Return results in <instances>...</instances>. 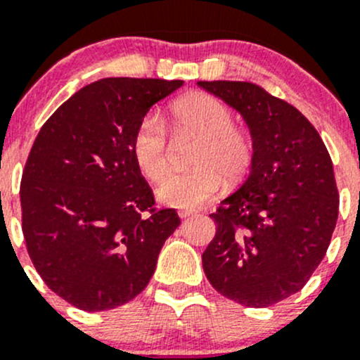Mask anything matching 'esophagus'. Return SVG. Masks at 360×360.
<instances>
[{
	"label": "esophagus",
	"instance_id": "obj_1",
	"mask_svg": "<svg viewBox=\"0 0 360 360\" xmlns=\"http://www.w3.org/2000/svg\"><path fill=\"white\" fill-rule=\"evenodd\" d=\"M177 214H179V218H188V216L195 214V211H191V209H179Z\"/></svg>",
	"mask_w": 360,
	"mask_h": 360
}]
</instances>
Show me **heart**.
<instances>
[{"label": "heart", "mask_w": 360, "mask_h": 360, "mask_svg": "<svg viewBox=\"0 0 360 360\" xmlns=\"http://www.w3.org/2000/svg\"><path fill=\"white\" fill-rule=\"evenodd\" d=\"M174 134H195L198 142L190 156L193 167L174 172L160 183L156 195L172 207L191 209L204 204L221 186L225 177L237 183L250 172L255 160L253 137L233 124V112L221 100L193 95L170 110ZM135 165L149 181H160L170 169L172 146L162 117L148 114L131 137Z\"/></svg>", "instance_id": "heart-1"}]
</instances>
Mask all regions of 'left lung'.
Here are the masks:
<instances>
[{"label": "left lung", "mask_w": 360, "mask_h": 360, "mask_svg": "<svg viewBox=\"0 0 360 360\" xmlns=\"http://www.w3.org/2000/svg\"><path fill=\"white\" fill-rule=\"evenodd\" d=\"M198 86L239 110L255 142L246 181L211 214L204 273L223 297L267 308L301 290L326 257L340 207L333 160L315 127L258 84Z\"/></svg>", "instance_id": "1"}]
</instances>
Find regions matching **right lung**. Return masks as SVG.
<instances>
[{
	"label": "right lung",
	"instance_id": "add662e5",
	"mask_svg": "<svg viewBox=\"0 0 360 360\" xmlns=\"http://www.w3.org/2000/svg\"><path fill=\"white\" fill-rule=\"evenodd\" d=\"M183 80L110 77L66 100L44 123L20 181L22 233L49 288L84 311H105L148 287L179 226L156 207L131 137Z\"/></svg>",
	"mask_w": 360,
	"mask_h": 360
}]
</instances>
